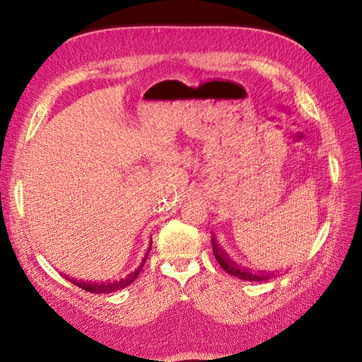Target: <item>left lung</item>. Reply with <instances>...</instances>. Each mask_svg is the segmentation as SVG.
I'll return each mask as SVG.
<instances>
[{"label": "left lung", "instance_id": "left-lung-1", "mask_svg": "<svg viewBox=\"0 0 362 362\" xmlns=\"http://www.w3.org/2000/svg\"><path fill=\"white\" fill-rule=\"evenodd\" d=\"M211 245H213V254H214L217 262L222 266V269L225 272L229 273V275L237 276V278L245 279V281H267L272 276H275V275H273V272H270V273H266V272H262V270L261 272L259 270L258 272H252V270H249L246 267H242V266L235 264V262L231 258H228V255L222 250V247L218 246L217 240H216V235H213V234H211Z\"/></svg>", "mask_w": 362, "mask_h": 362}]
</instances>
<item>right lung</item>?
Returning <instances> with one entry per match:
<instances>
[{"label": "right lung", "mask_w": 362, "mask_h": 362, "mask_svg": "<svg viewBox=\"0 0 362 362\" xmlns=\"http://www.w3.org/2000/svg\"><path fill=\"white\" fill-rule=\"evenodd\" d=\"M151 246H152V243L149 245V249H148V252H146V255H145L144 261L140 262V266L137 267V270L131 272L129 275H127L125 278H120V279H116V281H107V282H103V281H101V282H92V281L87 282V281H76V279L69 278V276H64V278H66L68 281H71V282L74 284V286L80 287V288H83V290H86V291H89V293H95V294H100V293H115V291H117V290H122V288L128 287L129 284H133V282L136 281V278L139 276V273H140L141 267H144L145 261H146V258H148Z\"/></svg>", "instance_id": "right-lung-1"}]
</instances>
